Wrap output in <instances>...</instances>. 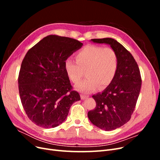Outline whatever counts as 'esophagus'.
Wrapping results in <instances>:
<instances>
[{"mask_svg": "<svg viewBox=\"0 0 160 160\" xmlns=\"http://www.w3.org/2000/svg\"><path fill=\"white\" fill-rule=\"evenodd\" d=\"M81 99H83V100H84V99H85L86 98H88V96L82 94V95H81Z\"/></svg>", "mask_w": 160, "mask_h": 160, "instance_id": "34e87169", "label": "esophagus"}]
</instances>
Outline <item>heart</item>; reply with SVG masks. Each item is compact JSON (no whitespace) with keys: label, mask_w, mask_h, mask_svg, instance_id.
Here are the masks:
<instances>
[{"label":"heart","mask_w":160,"mask_h":160,"mask_svg":"<svg viewBox=\"0 0 160 160\" xmlns=\"http://www.w3.org/2000/svg\"><path fill=\"white\" fill-rule=\"evenodd\" d=\"M76 62L67 59L64 68L67 77L77 84L83 76L88 78L76 85V89L84 93H89L99 86L107 88L112 83L119 67V57L111 47L89 45L77 53Z\"/></svg>","instance_id":"obj_1"}]
</instances>
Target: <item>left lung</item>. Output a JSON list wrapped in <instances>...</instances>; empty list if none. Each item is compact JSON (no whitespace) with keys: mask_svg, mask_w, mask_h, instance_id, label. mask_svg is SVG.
<instances>
[{"mask_svg":"<svg viewBox=\"0 0 160 160\" xmlns=\"http://www.w3.org/2000/svg\"><path fill=\"white\" fill-rule=\"evenodd\" d=\"M91 41L109 45L119 57L118 70L112 83L102 93L92 96L96 107L88 113L95 126L105 131L113 130L128 122L132 117L141 89V75L132 55L119 42L111 38Z\"/></svg>","mask_w":160,"mask_h":160,"instance_id":"obj_1","label":"left lung"}]
</instances>
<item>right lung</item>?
Masks as SVG:
<instances>
[{
  "mask_svg": "<svg viewBox=\"0 0 160 160\" xmlns=\"http://www.w3.org/2000/svg\"><path fill=\"white\" fill-rule=\"evenodd\" d=\"M83 43L74 38L49 35L28 51L22 61L18 83L28 118L41 128H55L68 115L72 103L81 99L64 68L65 61Z\"/></svg>",
  "mask_w": 160,
  "mask_h": 160,
  "instance_id": "obj_1",
  "label": "right lung"
}]
</instances>
